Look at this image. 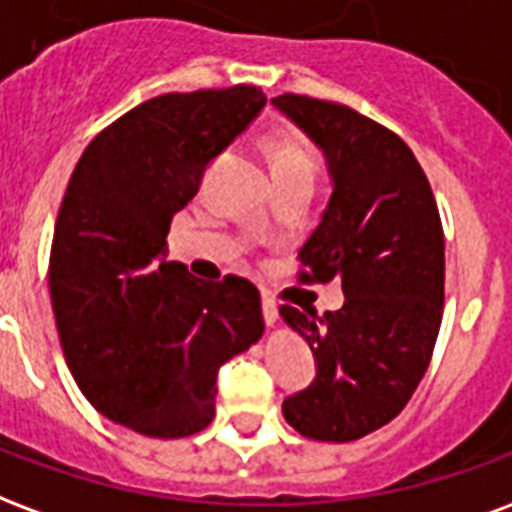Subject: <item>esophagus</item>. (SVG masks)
Instances as JSON below:
<instances>
[{
  "instance_id": "1",
  "label": "esophagus",
  "mask_w": 512,
  "mask_h": 512,
  "mask_svg": "<svg viewBox=\"0 0 512 512\" xmlns=\"http://www.w3.org/2000/svg\"><path fill=\"white\" fill-rule=\"evenodd\" d=\"M261 313H264V322L270 324V327L278 322V305H275L270 297H264V300H261Z\"/></svg>"
}]
</instances>
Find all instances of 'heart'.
<instances>
[{
	"mask_svg": "<svg viewBox=\"0 0 512 512\" xmlns=\"http://www.w3.org/2000/svg\"><path fill=\"white\" fill-rule=\"evenodd\" d=\"M267 160H270L272 179H313V171H316V160H313L311 149L292 133H278V136H272L267 141Z\"/></svg>",
	"mask_w": 512,
	"mask_h": 512,
	"instance_id": "heart-1",
	"label": "heart"
}]
</instances>
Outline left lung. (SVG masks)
Listing matches in <instances>:
<instances>
[{"label": "left lung", "mask_w": 512, "mask_h": 512, "mask_svg": "<svg viewBox=\"0 0 512 512\" xmlns=\"http://www.w3.org/2000/svg\"><path fill=\"white\" fill-rule=\"evenodd\" d=\"M272 106L322 149L333 193L302 245V281H341L343 305H283L316 379L283 417L316 442H352L401 414L434 354L445 305V234L420 163L393 130L354 108L305 95Z\"/></svg>", "instance_id": "8db88e82"}]
</instances>
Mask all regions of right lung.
<instances>
[{
  "label": "right lung",
  "instance_id": "add662e5",
  "mask_svg": "<svg viewBox=\"0 0 512 512\" xmlns=\"http://www.w3.org/2000/svg\"><path fill=\"white\" fill-rule=\"evenodd\" d=\"M264 103L248 84L147 100L89 141L67 182L48 264L59 343L89 404L136 434L204 431L220 365L264 333L251 281L166 261L174 212Z\"/></svg>",
  "mask_w": 512,
  "mask_h": 512
}]
</instances>
